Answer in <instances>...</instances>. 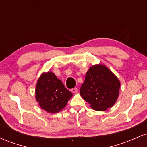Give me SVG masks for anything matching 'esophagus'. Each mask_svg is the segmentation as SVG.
Here are the masks:
<instances>
[{"instance_id": "34e87169", "label": "esophagus", "mask_w": 147, "mask_h": 147, "mask_svg": "<svg viewBox=\"0 0 147 147\" xmlns=\"http://www.w3.org/2000/svg\"><path fill=\"white\" fill-rule=\"evenodd\" d=\"M77 88H72L71 89V91H72V92H73V93H76V92H77Z\"/></svg>"}]
</instances>
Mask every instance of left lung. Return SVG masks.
Masks as SVG:
<instances>
[{
  "mask_svg": "<svg viewBox=\"0 0 147 147\" xmlns=\"http://www.w3.org/2000/svg\"><path fill=\"white\" fill-rule=\"evenodd\" d=\"M120 82L105 65H92L86 74L80 95L95 111H103L112 107L119 96Z\"/></svg>",
  "mask_w": 147,
  "mask_h": 147,
  "instance_id": "8db88e82",
  "label": "left lung"
}]
</instances>
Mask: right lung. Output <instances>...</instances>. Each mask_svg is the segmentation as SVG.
<instances>
[{
    "instance_id": "1",
    "label": "right lung",
    "mask_w": 147,
    "mask_h": 147,
    "mask_svg": "<svg viewBox=\"0 0 147 147\" xmlns=\"http://www.w3.org/2000/svg\"><path fill=\"white\" fill-rule=\"evenodd\" d=\"M72 96V92L65 88L53 72L43 73L38 79L35 97L41 108L47 112H59L66 106Z\"/></svg>"
}]
</instances>
